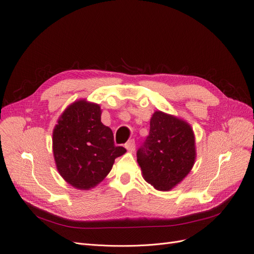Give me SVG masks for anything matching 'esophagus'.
Segmentation results:
<instances>
[{"label": "esophagus", "mask_w": 254, "mask_h": 254, "mask_svg": "<svg viewBox=\"0 0 254 254\" xmlns=\"http://www.w3.org/2000/svg\"><path fill=\"white\" fill-rule=\"evenodd\" d=\"M125 148H126L129 152H134V150H135V143H134V139H130V140H128L127 143L125 144Z\"/></svg>", "instance_id": "1"}]
</instances>
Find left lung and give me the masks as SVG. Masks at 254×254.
<instances>
[{"label": "left lung", "mask_w": 254, "mask_h": 254, "mask_svg": "<svg viewBox=\"0 0 254 254\" xmlns=\"http://www.w3.org/2000/svg\"><path fill=\"white\" fill-rule=\"evenodd\" d=\"M136 155L148 184L157 190H170L194 167V131L187 121L156 110L150 120L149 135Z\"/></svg>", "instance_id": "1"}]
</instances>
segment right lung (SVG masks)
<instances>
[{"label":"right lung","instance_id":"add662e5","mask_svg":"<svg viewBox=\"0 0 254 254\" xmlns=\"http://www.w3.org/2000/svg\"><path fill=\"white\" fill-rule=\"evenodd\" d=\"M97 103L80 99L69 104L53 130V155L58 173L81 190L97 187L126 149L116 147L111 129L101 122Z\"/></svg>","mask_w":254,"mask_h":254}]
</instances>
